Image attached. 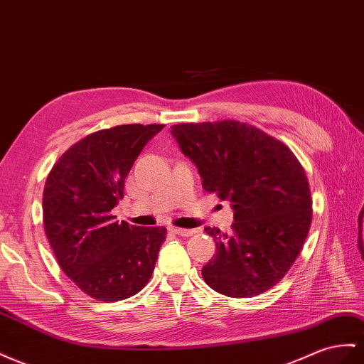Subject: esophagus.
<instances>
[{"mask_svg":"<svg viewBox=\"0 0 364 364\" xmlns=\"http://www.w3.org/2000/svg\"><path fill=\"white\" fill-rule=\"evenodd\" d=\"M170 231L178 234V235H182V237H188V235L194 234V230H183V228H178V227H171Z\"/></svg>","mask_w":364,"mask_h":364,"instance_id":"esophagus-1","label":"esophagus"}]
</instances>
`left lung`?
I'll list each match as a JSON object with an SVG mask.
<instances>
[{"label":"left lung","instance_id":"1","mask_svg":"<svg viewBox=\"0 0 364 364\" xmlns=\"http://www.w3.org/2000/svg\"><path fill=\"white\" fill-rule=\"evenodd\" d=\"M171 134L198 166L205 191L230 200L232 232L205 228L215 255L202 268L228 297L271 289L296 262L312 219L308 178L283 142L239 121L178 124Z\"/></svg>","mask_w":364,"mask_h":364}]
</instances>
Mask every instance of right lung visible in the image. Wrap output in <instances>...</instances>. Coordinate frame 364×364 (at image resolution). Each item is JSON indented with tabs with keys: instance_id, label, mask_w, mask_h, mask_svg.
<instances>
[{
	"instance_id": "add662e5",
	"label": "right lung",
	"mask_w": 364,
	"mask_h": 364,
	"mask_svg": "<svg viewBox=\"0 0 364 364\" xmlns=\"http://www.w3.org/2000/svg\"><path fill=\"white\" fill-rule=\"evenodd\" d=\"M162 124H129L85 136L48 173L43 222L65 276L87 296L125 300L149 283L165 227H134L114 220L125 178Z\"/></svg>"
}]
</instances>
